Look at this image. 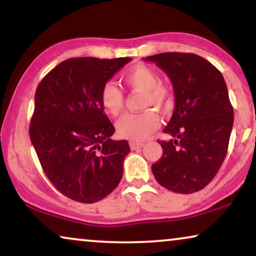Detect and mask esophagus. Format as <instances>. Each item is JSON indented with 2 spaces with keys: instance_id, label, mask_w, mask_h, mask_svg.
Here are the masks:
<instances>
[{
  "instance_id": "esophagus-1",
  "label": "esophagus",
  "mask_w": 256,
  "mask_h": 256,
  "mask_svg": "<svg viewBox=\"0 0 256 256\" xmlns=\"http://www.w3.org/2000/svg\"><path fill=\"white\" fill-rule=\"evenodd\" d=\"M142 146H144V142H130V148H131V150L142 148Z\"/></svg>"
}]
</instances>
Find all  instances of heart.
<instances>
[{
    "mask_svg": "<svg viewBox=\"0 0 256 256\" xmlns=\"http://www.w3.org/2000/svg\"><path fill=\"white\" fill-rule=\"evenodd\" d=\"M122 80L128 88L142 91V106H154L166 110L172 103V94L166 84L159 82V74L145 64H137L122 74ZM100 103L111 116H118L124 106V94L117 85L106 82L100 88ZM160 125L159 116L152 108L128 114L117 122V132L122 138L134 142L144 140Z\"/></svg>",
    "mask_w": 256,
    "mask_h": 256,
    "instance_id": "heart-1",
    "label": "heart"
}]
</instances>
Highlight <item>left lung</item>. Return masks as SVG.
I'll return each instance as SVG.
<instances>
[{
	"mask_svg": "<svg viewBox=\"0 0 256 256\" xmlns=\"http://www.w3.org/2000/svg\"><path fill=\"white\" fill-rule=\"evenodd\" d=\"M170 77L174 88L172 118L159 140L162 156L152 165L160 185L190 194L212 182L227 154L234 114L222 74L194 54L164 52L146 57Z\"/></svg>",
	"mask_w": 256,
	"mask_h": 256,
	"instance_id": "8db88e82",
	"label": "left lung"
}]
</instances>
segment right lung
<instances>
[{
  "instance_id": "add662e5",
  "label": "right lung",
  "mask_w": 256,
  "mask_h": 256,
  "mask_svg": "<svg viewBox=\"0 0 256 256\" xmlns=\"http://www.w3.org/2000/svg\"><path fill=\"white\" fill-rule=\"evenodd\" d=\"M130 57L63 60L40 80L29 134L51 184L74 202L92 204L118 186L126 140H112L100 88Z\"/></svg>"
}]
</instances>
